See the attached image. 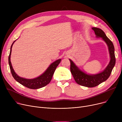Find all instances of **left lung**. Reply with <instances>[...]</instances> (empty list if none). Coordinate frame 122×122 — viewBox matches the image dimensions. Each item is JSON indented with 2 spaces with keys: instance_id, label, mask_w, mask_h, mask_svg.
<instances>
[{
  "instance_id": "1",
  "label": "left lung",
  "mask_w": 122,
  "mask_h": 122,
  "mask_svg": "<svg viewBox=\"0 0 122 122\" xmlns=\"http://www.w3.org/2000/svg\"><path fill=\"white\" fill-rule=\"evenodd\" d=\"M92 29L94 31L97 37H102L108 47L110 61L105 69L103 71L97 74L88 75L81 71L71 59H69L71 63L70 70L76 82L81 86L88 87H95L106 81L110 76L116 62L115 49L112 42L107 37L104 32L100 29L93 27Z\"/></svg>"
}]
</instances>
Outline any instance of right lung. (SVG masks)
<instances>
[{"mask_svg": "<svg viewBox=\"0 0 122 122\" xmlns=\"http://www.w3.org/2000/svg\"><path fill=\"white\" fill-rule=\"evenodd\" d=\"M16 41H15L13 42L12 44L11 45V48H10V52L8 57V63L10 66V71L12 74V76H13L14 79L20 83L22 85L27 87L29 88L30 89H38L42 87H44L47 85H48L49 83L50 82L53 75L55 71V70L59 65V64L60 63L61 59H58L53 63H52L48 67L46 71L44 72L41 75L38 76V77L33 79H25L22 77H20L19 76L16 74L14 70L12 67V64L10 61V57L11 54V50L12 47L13 46V44Z\"/></svg>", "mask_w": 122, "mask_h": 122, "instance_id": "1", "label": "right lung"}]
</instances>
